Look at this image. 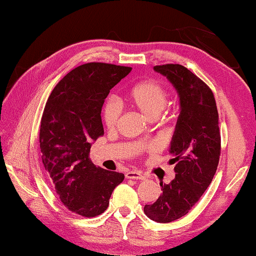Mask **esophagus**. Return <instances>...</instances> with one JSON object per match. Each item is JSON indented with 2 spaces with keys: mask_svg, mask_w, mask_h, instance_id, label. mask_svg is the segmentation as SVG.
Returning <instances> with one entry per match:
<instances>
[{
  "mask_svg": "<svg viewBox=\"0 0 256 256\" xmlns=\"http://www.w3.org/2000/svg\"><path fill=\"white\" fill-rule=\"evenodd\" d=\"M126 178H128V180H144V176H142V174L138 171H128V172H126Z\"/></svg>",
  "mask_w": 256,
  "mask_h": 256,
  "instance_id": "obj_1",
  "label": "esophagus"
}]
</instances>
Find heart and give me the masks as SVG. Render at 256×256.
Here are the masks:
<instances>
[{"label": "heart", "instance_id": "1", "mask_svg": "<svg viewBox=\"0 0 256 256\" xmlns=\"http://www.w3.org/2000/svg\"><path fill=\"white\" fill-rule=\"evenodd\" d=\"M128 102L146 118H156L168 104V92L162 84L156 80H144L132 87L127 94ZM120 118V108L114 101L108 100L102 108V120L107 128L116 127Z\"/></svg>", "mask_w": 256, "mask_h": 256}]
</instances>
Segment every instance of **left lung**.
<instances>
[{
	"instance_id": "obj_1",
	"label": "left lung",
	"mask_w": 256,
	"mask_h": 256,
	"mask_svg": "<svg viewBox=\"0 0 256 256\" xmlns=\"http://www.w3.org/2000/svg\"><path fill=\"white\" fill-rule=\"evenodd\" d=\"M180 96V113L170 143L176 177L160 183L162 194L144 206L148 218L171 222L188 213L211 184L219 163V115L212 90L190 70L180 64L158 65Z\"/></svg>"
}]
</instances>
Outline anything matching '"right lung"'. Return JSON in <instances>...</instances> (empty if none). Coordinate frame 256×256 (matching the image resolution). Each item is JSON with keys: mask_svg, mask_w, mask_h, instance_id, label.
<instances>
[{"mask_svg": "<svg viewBox=\"0 0 256 256\" xmlns=\"http://www.w3.org/2000/svg\"><path fill=\"white\" fill-rule=\"evenodd\" d=\"M132 68L87 62L68 72L52 90L40 121L42 162L62 204L92 218L106 211L124 174L90 160L92 142L104 135L101 108L110 90Z\"/></svg>", "mask_w": 256, "mask_h": 256, "instance_id": "1", "label": "right lung"}]
</instances>
